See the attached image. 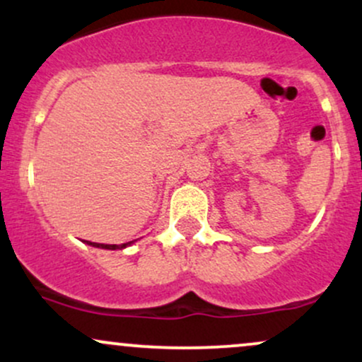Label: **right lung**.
Here are the masks:
<instances>
[{
	"mask_svg": "<svg viewBox=\"0 0 362 362\" xmlns=\"http://www.w3.org/2000/svg\"><path fill=\"white\" fill-rule=\"evenodd\" d=\"M91 247H98V248H107V250H115V248H126L127 245H131V242L122 243V245H105V243H93V242H86Z\"/></svg>",
	"mask_w": 362,
	"mask_h": 362,
	"instance_id": "right-lung-1",
	"label": "right lung"
}]
</instances>
